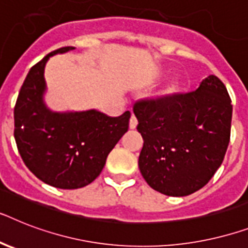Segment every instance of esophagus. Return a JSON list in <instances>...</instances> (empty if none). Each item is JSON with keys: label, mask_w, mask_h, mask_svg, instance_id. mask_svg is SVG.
<instances>
[{"label": "esophagus", "mask_w": 248, "mask_h": 248, "mask_svg": "<svg viewBox=\"0 0 248 248\" xmlns=\"http://www.w3.org/2000/svg\"><path fill=\"white\" fill-rule=\"evenodd\" d=\"M136 126H138V118H136V116L132 113L130 118V128H136Z\"/></svg>", "instance_id": "obj_1"}]
</instances>
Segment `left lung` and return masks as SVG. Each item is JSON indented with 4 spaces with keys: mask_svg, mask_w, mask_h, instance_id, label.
I'll use <instances>...</instances> for the list:
<instances>
[{
    "mask_svg": "<svg viewBox=\"0 0 248 248\" xmlns=\"http://www.w3.org/2000/svg\"><path fill=\"white\" fill-rule=\"evenodd\" d=\"M144 139L139 168L148 185L168 196L204 187L222 164L231 139L232 100L210 75L196 90L134 104Z\"/></svg>",
    "mask_w": 248,
    "mask_h": 248,
    "instance_id": "left-lung-1",
    "label": "left lung"
}]
</instances>
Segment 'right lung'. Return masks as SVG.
<instances>
[{
	"label": "right lung",
	"instance_id": "right-lung-1",
	"mask_svg": "<svg viewBox=\"0 0 248 248\" xmlns=\"http://www.w3.org/2000/svg\"><path fill=\"white\" fill-rule=\"evenodd\" d=\"M71 49L58 48L30 68L14 109V136L25 166L40 181L63 190L84 187L99 176L131 117L128 110L109 117L95 109L54 113L44 106L46 62Z\"/></svg>",
	"mask_w": 248,
	"mask_h": 248
}]
</instances>
